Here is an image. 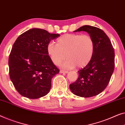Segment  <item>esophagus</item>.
<instances>
[{
  "mask_svg": "<svg viewBox=\"0 0 125 125\" xmlns=\"http://www.w3.org/2000/svg\"><path fill=\"white\" fill-rule=\"evenodd\" d=\"M60 73H68V71H67V70H60Z\"/></svg>",
  "mask_w": 125,
  "mask_h": 125,
  "instance_id": "34e87169",
  "label": "esophagus"
}]
</instances>
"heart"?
Wrapping results in <instances>:
<instances>
[{
    "mask_svg": "<svg viewBox=\"0 0 125 125\" xmlns=\"http://www.w3.org/2000/svg\"><path fill=\"white\" fill-rule=\"evenodd\" d=\"M94 50L91 36L80 33L64 34L57 39V44L51 42L47 45V52L52 62L59 65L67 57L64 63L66 68L87 65L93 58Z\"/></svg>",
    "mask_w": 125,
    "mask_h": 125,
    "instance_id": "heart-1",
    "label": "heart"
}]
</instances>
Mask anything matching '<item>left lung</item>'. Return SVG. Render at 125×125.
<instances>
[{
    "mask_svg": "<svg viewBox=\"0 0 125 125\" xmlns=\"http://www.w3.org/2000/svg\"><path fill=\"white\" fill-rule=\"evenodd\" d=\"M81 31L91 36L95 50L91 60L78 71V78L69 87L75 95L90 97L100 94L109 83L115 69V50L109 37L100 29L84 25L74 32Z\"/></svg>",
    "mask_w": 125,
    "mask_h": 125,
    "instance_id": "1",
    "label": "left lung"
}]
</instances>
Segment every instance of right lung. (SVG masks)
<instances>
[{"label":"right lung","mask_w":125,"mask_h":125,"mask_svg":"<svg viewBox=\"0 0 125 125\" xmlns=\"http://www.w3.org/2000/svg\"><path fill=\"white\" fill-rule=\"evenodd\" d=\"M59 36L33 28L21 34L14 43L9 56V73L23 96L38 99L49 93L52 77L60 70L48 55L47 45Z\"/></svg>","instance_id":"right-lung-1"}]
</instances>
